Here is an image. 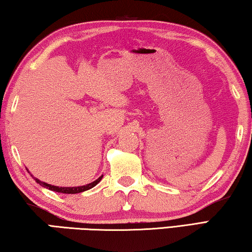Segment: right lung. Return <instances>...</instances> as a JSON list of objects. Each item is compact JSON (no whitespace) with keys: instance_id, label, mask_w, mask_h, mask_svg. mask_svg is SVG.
Masks as SVG:
<instances>
[{"instance_id":"add662e5","label":"right lung","mask_w":252,"mask_h":252,"mask_svg":"<svg viewBox=\"0 0 252 252\" xmlns=\"http://www.w3.org/2000/svg\"><path fill=\"white\" fill-rule=\"evenodd\" d=\"M33 177V176H32ZM103 178V176H101L100 178H97L95 181H93L91 183H89V185H85V186H82V187H72V188H62V187H55V186H51V185H48V183L45 182H42L40 181L39 179L34 178V180H35L37 183H39L40 186L46 188V189H49L51 191H55V192H60V193H80V192H83V191L85 190H89L91 189V188L95 187L97 183H99L101 181V179Z\"/></svg>"}]
</instances>
